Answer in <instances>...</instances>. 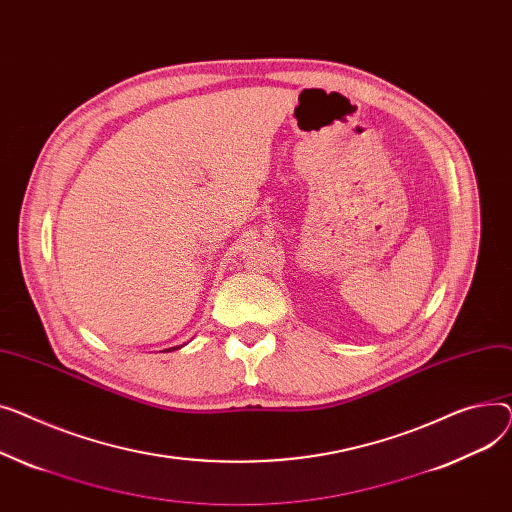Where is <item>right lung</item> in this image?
<instances>
[{
    "instance_id": "1",
    "label": "right lung",
    "mask_w": 512,
    "mask_h": 512,
    "mask_svg": "<svg viewBox=\"0 0 512 512\" xmlns=\"http://www.w3.org/2000/svg\"><path fill=\"white\" fill-rule=\"evenodd\" d=\"M175 349H179V347H171V349H165V351H175Z\"/></svg>"
}]
</instances>
